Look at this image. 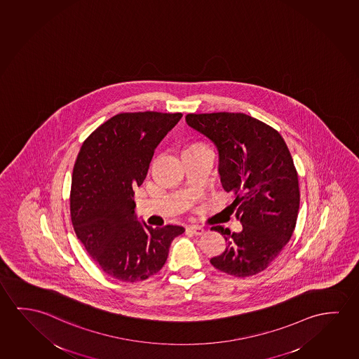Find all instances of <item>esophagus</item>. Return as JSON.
Wrapping results in <instances>:
<instances>
[{"mask_svg":"<svg viewBox=\"0 0 359 359\" xmlns=\"http://www.w3.org/2000/svg\"><path fill=\"white\" fill-rule=\"evenodd\" d=\"M188 231L196 235V236H200V235L205 233V229L204 227L196 226V225H191V226L188 227Z\"/></svg>","mask_w":359,"mask_h":359,"instance_id":"esophagus-1","label":"esophagus"}]
</instances>
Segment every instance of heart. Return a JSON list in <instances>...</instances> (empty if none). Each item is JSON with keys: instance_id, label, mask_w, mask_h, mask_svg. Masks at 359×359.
Segmentation results:
<instances>
[{"instance_id": "1", "label": "heart", "mask_w": 359, "mask_h": 359, "mask_svg": "<svg viewBox=\"0 0 359 359\" xmlns=\"http://www.w3.org/2000/svg\"><path fill=\"white\" fill-rule=\"evenodd\" d=\"M199 145H204V144H193V145H190V147H199ZM190 147H189V148H190Z\"/></svg>"}]
</instances>
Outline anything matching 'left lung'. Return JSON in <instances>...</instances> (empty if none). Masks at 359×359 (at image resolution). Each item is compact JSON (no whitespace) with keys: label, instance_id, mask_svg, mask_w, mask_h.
Returning a JSON list of instances; mask_svg holds the SVG:
<instances>
[{"label":"left lung","instance_id":"obj_1","mask_svg":"<svg viewBox=\"0 0 359 359\" xmlns=\"http://www.w3.org/2000/svg\"><path fill=\"white\" fill-rule=\"evenodd\" d=\"M194 130L210 139L219 153L222 188L236 196L231 206L240 232L214 226L226 250L211 265L235 277L267 269L292 236L299 209V188L292 156L280 133L243 113L188 114Z\"/></svg>","mask_w":359,"mask_h":359}]
</instances>
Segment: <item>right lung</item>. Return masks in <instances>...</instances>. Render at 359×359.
<instances>
[{"label": "right lung", "instance_id": "1", "mask_svg": "<svg viewBox=\"0 0 359 359\" xmlns=\"http://www.w3.org/2000/svg\"><path fill=\"white\" fill-rule=\"evenodd\" d=\"M182 113H121L83 143L73 168L71 216L77 238L107 275L147 280L165 264L171 241L185 229L138 221L134 190L148 174L154 150Z\"/></svg>", "mask_w": 359, "mask_h": 359}]
</instances>
